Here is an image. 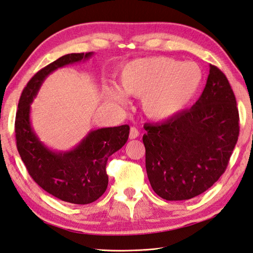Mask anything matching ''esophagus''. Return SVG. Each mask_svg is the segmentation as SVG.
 I'll list each match as a JSON object with an SVG mask.
<instances>
[{"label": "esophagus", "mask_w": 253, "mask_h": 253, "mask_svg": "<svg viewBox=\"0 0 253 253\" xmlns=\"http://www.w3.org/2000/svg\"><path fill=\"white\" fill-rule=\"evenodd\" d=\"M139 136V131L136 127H130L129 130V139H136Z\"/></svg>", "instance_id": "obj_1"}]
</instances>
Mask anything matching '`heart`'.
Masks as SVG:
<instances>
[{
  "instance_id": "1",
  "label": "heart",
  "mask_w": 253,
  "mask_h": 253,
  "mask_svg": "<svg viewBox=\"0 0 253 253\" xmlns=\"http://www.w3.org/2000/svg\"><path fill=\"white\" fill-rule=\"evenodd\" d=\"M203 82V73L196 63L166 56L137 58L120 71V88L106 87L107 98L121 105L128 95L142 98L148 117L163 122L177 116L195 99Z\"/></svg>"
}]
</instances>
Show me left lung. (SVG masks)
Wrapping results in <instances>:
<instances>
[{"instance_id": "1", "label": "left lung", "mask_w": 253, "mask_h": 253, "mask_svg": "<svg viewBox=\"0 0 253 253\" xmlns=\"http://www.w3.org/2000/svg\"><path fill=\"white\" fill-rule=\"evenodd\" d=\"M144 129L147 174L158 196L181 201L207 191L224 174L239 136V113L226 76L210 64L206 88L191 109L146 124Z\"/></svg>"}]
</instances>
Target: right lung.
<instances>
[{"instance_id":"right-lung-1","label":"right lung","mask_w":253,"mask_h":253,"mask_svg":"<svg viewBox=\"0 0 253 253\" xmlns=\"http://www.w3.org/2000/svg\"><path fill=\"white\" fill-rule=\"evenodd\" d=\"M92 54V52L66 54L40 69L21 92L15 120L17 150L31 178L50 195L74 204L91 203L105 192L109 184L107 159L126 143L129 126L92 130L71 151L54 152L39 140L32 129L30 104L52 72L68 64L88 60Z\"/></svg>"}]
</instances>
